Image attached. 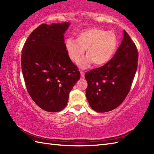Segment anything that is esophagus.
<instances>
[{
	"instance_id": "34e87169",
	"label": "esophagus",
	"mask_w": 154,
	"mask_h": 154,
	"mask_svg": "<svg viewBox=\"0 0 154 154\" xmlns=\"http://www.w3.org/2000/svg\"><path fill=\"white\" fill-rule=\"evenodd\" d=\"M81 73V76L82 78H85V72L83 71H80Z\"/></svg>"
}]
</instances>
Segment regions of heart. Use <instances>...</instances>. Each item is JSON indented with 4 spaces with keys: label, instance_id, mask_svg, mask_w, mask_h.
I'll use <instances>...</instances> for the list:
<instances>
[{
    "label": "heart",
    "instance_id": "obj_1",
    "mask_svg": "<svg viewBox=\"0 0 154 154\" xmlns=\"http://www.w3.org/2000/svg\"><path fill=\"white\" fill-rule=\"evenodd\" d=\"M118 46V39L112 31L91 28L80 32L77 40L71 38L65 41V48L70 60L77 62L84 55L87 56L78 62L81 68H87L93 63L99 67L107 63L114 56Z\"/></svg>",
    "mask_w": 154,
    "mask_h": 154
}]
</instances>
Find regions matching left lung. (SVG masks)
<instances>
[{
    "label": "left lung",
    "instance_id": "1",
    "mask_svg": "<svg viewBox=\"0 0 154 154\" xmlns=\"http://www.w3.org/2000/svg\"><path fill=\"white\" fill-rule=\"evenodd\" d=\"M123 34L122 43L112 58L103 66L85 74L88 83L87 100L98 112L116 109L131 89L138 67V52L127 32L124 30Z\"/></svg>",
    "mask_w": 154,
    "mask_h": 154
}]
</instances>
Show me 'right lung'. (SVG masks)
I'll return each mask as SVG.
<instances>
[{
    "label": "right lung",
    "mask_w": 154,
    "mask_h": 154,
    "mask_svg": "<svg viewBox=\"0 0 154 154\" xmlns=\"http://www.w3.org/2000/svg\"><path fill=\"white\" fill-rule=\"evenodd\" d=\"M69 26V22L41 24L32 32L22 50V71L28 92L48 112H59L66 106L70 91L81 77L64 43Z\"/></svg>",
    "instance_id": "1"
}]
</instances>
